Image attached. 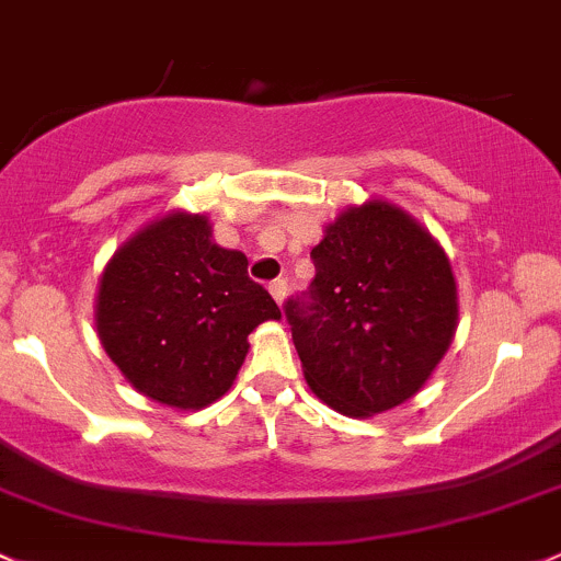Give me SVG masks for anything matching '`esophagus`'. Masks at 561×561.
<instances>
[{"label":"esophagus","instance_id":"34e87169","mask_svg":"<svg viewBox=\"0 0 561 561\" xmlns=\"http://www.w3.org/2000/svg\"><path fill=\"white\" fill-rule=\"evenodd\" d=\"M270 294H273V299H275V302H283V299H286V291H288V283L286 280H283V278H275L273 283H270Z\"/></svg>","mask_w":561,"mask_h":561}]
</instances>
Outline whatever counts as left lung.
Instances as JSON below:
<instances>
[{
	"label": "left lung",
	"instance_id": "8db88e82",
	"mask_svg": "<svg viewBox=\"0 0 561 561\" xmlns=\"http://www.w3.org/2000/svg\"><path fill=\"white\" fill-rule=\"evenodd\" d=\"M310 259L313 283L283 305L308 386L351 419L402 405L459 321L446 251L405 210L369 199L345 207Z\"/></svg>",
	"mask_w": 561,
	"mask_h": 561
}]
</instances>
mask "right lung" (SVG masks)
Returning <instances> with one entry per match:
<instances>
[{
	"label": "right lung",
	"mask_w": 561,
	"mask_h": 561,
	"mask_svg": "<svg viewBox=\"0 0 561 561\" xmlns=\"http://www.w3.org/2000/svg\"><path fill=\"white\" fill-rule=\"evenodd\" d=\"M205 216L170 213L131 234L107 262L96 332L124 378L161 405L199 410L229 391L248 334L278 321L248 259L216 245Z\"/></svg>",
	"instance_id": "obj_1"
}]
</instances>
